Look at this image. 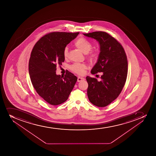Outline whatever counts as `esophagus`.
<instances>
[{
    "instance_id": "1",
    "label": "esophagus",
    "mask_w": 156,
    "mask_h": 156,
    "mask_svg": "<svg viewBox=\"0 0 156 156\" xmlns=\"http://www.w3.org/2000/svg\"><path fill=\"white\" fill-rule=\"evenodd\" d=\"M84 80H85V79H84V78H82V77H78V79H77V81H78V82H80V81Z\"/></svg>"
}]
</instances>
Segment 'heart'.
I'll list each match as a JSON object with an SVG mask.
<instances>
[{"instance_id":"b5f03b06","label":"heart","mask_w":156,"mask_h":156,"mask_svg":"<svg viewBox=\"0 0 156 156\" xmlns=\"http://www.w3.org/2000/svg\"><path fill=\"white\" fill-rule=\"evenodd\" d=\"M75 46L76 48L80 50L84 54H87V57L90 61L96 60L98 57V53L97 51H92L89 52L92 48V44L87 40L80 37L75 42ZM63 57L66 58L68 56L69 49L68 47H66L63 50ZM71 71L76 74L82 75H83L85 69H87V66L85 64L82 63H74L69 67Z\"/></svg>"}]
</instances>
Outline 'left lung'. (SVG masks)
Returning <instances> with one entry per match:
<instances>
[{"instance_id": "left-lung-1", "label": "left lung", "mask_w": 156, "mask_h": 156, "mask_svg": "<svg viewBox=\"0 0 156 156\" xmlns=\"http://www.w3.org/2000/svg\"><path fill=\"white\" fill-rule=\"evenodd\" d=\"M95 39L100 48L97 62L91 73L103 72L101 80L87 76V96L91 103L104 107L115 100L120 94L126 81L128 62L123 47L114 37L103 31L83 34Z\"/></svg>"}]
</instances>
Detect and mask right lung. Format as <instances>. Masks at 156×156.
<instances>
[{"mask_svg": "<svg viewBox=\"0 0 156 156\" xmlns=\"http://www.w3.org/2000/svg\"><path fill=\"white\" fill-rule=\"evenodd\" d=\"M79 33L54 32L40 39L31 51L28 69L33 87L37 93L52 105L68 100L77 78L69 72L56 75V66L65 61L63 50Z\"/></svg>", "mask_w": 156, "mask_h": 156, "instance_id": "obj_1", "label": "right lung"}]
</instances>
